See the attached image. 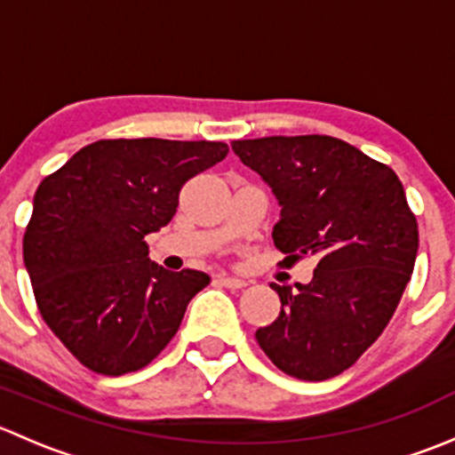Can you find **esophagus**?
I'll list each match as a JSON object with an SVG mask.
<instances>
[{
	"mask_svg": "<svg viewBox=\"0 0 455 455\" xmlns=\"http://www.w3.org/2000/svg\"><path fill=\"white\" fill-rule=\"evenodd\" d=\"M218 282L222 283L224 288H231V291H237V288H244L246 286L244 279L235 277V275H227V273H220L218 275Z\"/></svg>",
	"mask_w": 455,
	"mask_h": 455,
	"instance_id": "esophagus-1",
	"label": "esophagus"
}]
</instances>
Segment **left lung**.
Here are the masks:
<instances>
[{"label": "left lung", "mask_w": 455, "mask_h": 455, "mask_svg": "<svg viewBox=\"0 0 455 455\" xmlns=\"http://www.w3.org/2000/svg\"><path fill=\"white\" fill-rule=\"evenodd\" d=\"M282 206V264L315 257L310 283L277 286L282 310L255 332L288 376L325 380L356 363L392 319L419 253V224L387 164L332 136L233 140Z\"/></svg>", "instance_id": "obj_1"}]
</instances>
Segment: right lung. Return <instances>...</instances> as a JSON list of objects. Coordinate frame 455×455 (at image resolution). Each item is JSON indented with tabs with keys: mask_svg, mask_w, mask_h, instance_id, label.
I'll list each match as a JSON object with an SVG mask.
<instances>
[{
	"mask_svg": "<svg viewBox=\"0 0 455 455\" xmlns=\"http://www.w3.org/2000/svg\"><path fill=\"white\" fill-rule=\"evenodd\" d=\"M227 154L211 140H96L41 180L24 264L41 316L87 370L145 368L211 282L151 261L145 235L167 227L182 185Z\"/></svg>",
	"mask_w": 455,
	"mask_h": 455,
	"instance_id": "1",
	"label": "right lung"
}]
</instances>
